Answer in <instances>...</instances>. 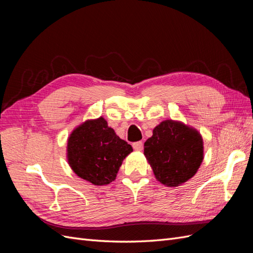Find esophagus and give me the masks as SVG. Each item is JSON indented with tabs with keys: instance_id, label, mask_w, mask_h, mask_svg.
Wrapping results in <instances>:
<instances>
[{
	"instance_id": "esophagus-1",
	"label": "esophagus",
	"mask_w": 253,
	"mask_h": 253,
	"mask_svg": "<svg viewBox=\"0 0 253 253\" xmlns=\"http://www.w3.org/2000/svg\"><path fill=\"white\" fill-rule=\"evenodd\" d=\"M133 149L135 151H142L143 149V143L141 141H137L133 143Z\"/></svg>"
}]
</instances>
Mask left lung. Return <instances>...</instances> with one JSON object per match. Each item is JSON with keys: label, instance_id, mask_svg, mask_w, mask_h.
Returning a JSON list of instances; mask_svg holds the SVG:
<instances>
[{"label": "left lung", "instance_id": "8db88e82", "mask_svg": "<svg viewBox=\"0 0 253 253\" xmlns=\"http://www.w3.org/2000/svg\"><path fill=\"white\" fill-rule=\"evenodd\" d=\"M143 154L156 179L167 187H178L192 178L204 159L202 135L180 121L165 120L144 142Z\"/></svg>", "mask_w": 253, "mask_h": 253}]
</instances>
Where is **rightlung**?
<instances>
[{"instance_id": "1", "label": "right lung", "mask_w": 253, "mask_h": 253, "mask_svg": "<svg viewBox=\"0 0 253 253\" xmlns=\"http://www.w3.org/2000/svg\"><path fill=\"white\" fill-rule=\"evenodd\" d=\"M67 160L80 178L95 186L109 185L116 178L124 159L133 152L103 117L86 120L67 140Z\"/></svg>"}]
</instances>
